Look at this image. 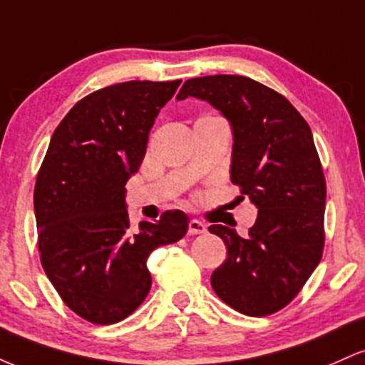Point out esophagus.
<instances>
[{
  "label": "esophagus",
  "mask_w": 365,
  "mask_h": 365,
  "mask_svg": "<svg viewBox=\"0 0 365 365\" xmlns=\"http://www.w3.org/2000/svg\"><path fill=\"white\" fill-rule=\"evenodd\" d=\"M188 233L190 235H200V233H206V225L202 221L190 220L188 221Z\"/></svg>",
  "instance_id": "esophagus-1"
}]
</instances>
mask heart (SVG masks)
I'll return each instance as SVG.
<instances>
[{
  "mask_svg": "<svg viewBox=\"0 0 365 365\" xmlns=\"http://www.w3.org/2000/svg\"><path fill=\"white\" fill-rule=\"evenodd\" d=\"M209 118H216V116H202V118H199V120H209Z\"/></svg>",
  "mask_w": 365,
  "mask_h": 365,
  "instance_id": "obj_1",
  "label": "heart"
}]
</instances>
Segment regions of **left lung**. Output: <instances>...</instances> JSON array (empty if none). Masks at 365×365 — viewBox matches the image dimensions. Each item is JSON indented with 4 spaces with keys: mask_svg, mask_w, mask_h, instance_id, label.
I'll list each match as a JSON object with an SVG mask.
<instances>
[{
    "mask_svg": "<svg viewBox=\"0 0 365 365\" xmlns=\"http://www.w3.org/2000/svg\"><path fill=\"white\" fill-rule=\"evenodd\" d=\"M188 96L230 121V177L259 209L247 237L209 226L228 250L212 290L245 316H269L302 290L324 249L326 180L311 127L284 96L242 75L188 78L177 99Z\"/></svg>",
    "mask_w": 365,
    "mask_h": 365,
    "instance_id": "left-lung-1",
    "label": "left lung"
}]
</instances>
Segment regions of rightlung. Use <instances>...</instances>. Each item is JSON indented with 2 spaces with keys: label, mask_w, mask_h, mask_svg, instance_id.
I'll return each instance as SVG.
<instances>
[{
  "label": "right lung",
  "mask_w": 365,
  "mask_h": 365,
  "mask_svg": "<svg viewBox=\"0 0 365 365\" xmlns=\"http://www.w3.org/2000/svg\"><path fill=\"white\" fill-rule=\"evenodd\" d=\"M180 82L130 81L86 96L54 130L37 173L41 264L63 302L92 324H115L135 311L153 283L149 254L188 230L178 209L133 228L125 206V183Z\"/></svg>",
  "instance_id": "add662e5"
}]
</instances>
